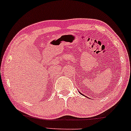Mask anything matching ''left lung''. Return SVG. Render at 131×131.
Listing matches in <instances>:
<instances>
[{
    "label": "left lung",
    "mask_w": 131,
    "mask_h": 131,
    "mask_svg": "<svg viewBox=\"0 0 131 131\" xmlns=\"http://www.w3.org/2000/svg\"><path fill=\"white\" fill-rule=\"evenodd\" d=\"M80 94H81V93H80Z\"/></svg>",
    "instance_id": "8db88e82"
}]
</instances>
